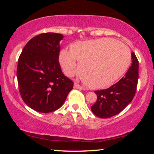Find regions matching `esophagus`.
I'll return each mask as SVG.
<instances>
[{"mask_svg":"<svg viewBox=\"0 0 154 154\" xmlns=\"http://www.w3.org/2000/svg\"><path fill=\"white\" fill-rule=\"evenodd\" d=\"M74 88H75V89H79V90L85 89V88L83 87V86L79 85L78 83H75V84H74Z\"/></svg>","mask_w":154,"mask_h":154,"instance_id":"esophagus-1","label":"esophagus"}]
</instances>
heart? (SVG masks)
Returning a JSON list of instances; mask_svg holds the SVG:
<instances>
[{"mask_svg":"<svg viewBox=\"0 0 154 154\" xmlns=\"http://www.w3.org/2000/svg\"><path fill=\"white\" fill-rule=\"evenodd\" d=\"M59 61L67 76L74 75L78 69L84 82L91 88H106L128 71L131 54L123 43L111 38L77 42L71 50L63 49Z\"/></svg>","mask_w":154,"mask_h":154,"instance_id":"b5f03b06","label":"heart"}]
</instances>
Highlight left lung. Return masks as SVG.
Instances as JSON below:
<instances>
[{"label": "left lung", "mask_w": 154, "mask_h": 154, "mask_svg": "<svg viewBox=\"0 0 154 154\" xmlns=\"http://www.w3.org/2000/svg\"><path fill=\"white\" fill-rule=\"evenodd\" d=\"M131 66L118 82L105 90L95 91L97 100L91 111L100 118H109L121 112L133 99L138 80V61L131 54Z\"/></svg>", "instance_id": "8db88e82"}]
</instances>
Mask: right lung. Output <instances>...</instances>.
<instances>
[{"mask_svg":"<svg viewBox=\"0 0 154 154\" xmlns=\"http://www.w3.org/2000/svg\"><path fill=\"white\" fill-rule=\"evenodd\" d=\"M63 35L48 32L34 37L19 58L17 76L19 93L35 111L49 113L63 105L74 83L62 73L59 62Z\"/></svg>","mask_w":154,"mask_h":154,"instance_id":"obj_1","label":"right lung"}]
</instances>
